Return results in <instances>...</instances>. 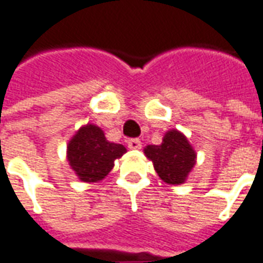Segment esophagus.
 <instances>
[{
  "mask_svg": "<svg viewBox=\"0 0 263 263\" xmlns=\"http://www.w3.org/2000/svg\"><path fill=\"white\" fill-rule=\"evenodd\" d=\"M127 147L130 150H140L141 141L139 139H130V140H127Z\"/></svg>",
  "mask_w": 263,
  "mask_h": 263,
  "instance_id": "esophagus-1",
  "label": "esophagus"
}]
</instances>
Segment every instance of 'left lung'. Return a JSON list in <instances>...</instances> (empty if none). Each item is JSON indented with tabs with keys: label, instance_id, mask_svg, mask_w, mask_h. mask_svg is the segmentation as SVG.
<instances>
[{
	"label": "left lung",
	"instance_id": "1",
	"mask_svg": "<svg viewBox=\"0 0 263 263\" xmlns=\"http://www.w3.org/2000/svg\"><path fill=\"white\" fill-rule=\"evenodd\" d=\"M144 154L153 163L158 177L168 185L184 184L197 163L194 147L177 128L165 132L161 144L144 147Z\"/></svg>",
	"mask_w": 263,
	"mask_h": 263
}]
</instances>
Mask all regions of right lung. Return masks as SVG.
Listing matches in <instances>:
<instances>
[{
    "label": "right lung",
    "instance_id": "obj_1",
    "mask_svg": "<svg viewBox=\"0 0 263 263\" xmlns=\"http://www.w3.org/2000/svg\"><path fill=\"white\" fill-rule=\"evenodd\" d=\"M126 152L123 144L107 140L99 126L87 123L69 140L66 160L81 181L99 182L115 167V160Z\"/></svg>",
    "mask_w": 263,
    "mask_h": 263
}]
</instances>
